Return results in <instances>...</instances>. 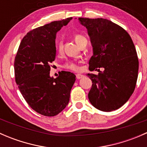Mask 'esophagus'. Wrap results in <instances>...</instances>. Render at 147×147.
<instances>
[{
	"instance_id": "1",
	"label": "esophagus",
	"mask_w": 147,
	"mask_h": 147,
	"mask_svg": "<svg viewBox=\"0 0 147 147\" xmlns=\"http://www.w3.org/2000/svg\"><path fill=\"white\" fill-rule=\"evenodd\" d=\"M83 77H84V75H81V74H77L76 75L77 79H81V78H83Z\"/></svg>"
}]
</instances>
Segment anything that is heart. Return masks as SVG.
I'll return each instance as SVG.
<instances>
[{"instance_id": "b5f03b06", "label": "heart", "mask_w": 147, "mask_h": 147, "mask_svg": "<svg viewBox=\"0 0 147 147\" xmlns=\"http://www.w3.org/2000/svg\"><path fill=\"white\" fill-rule=\"evenodd\" d=\"M74 39H75V42L78 44V45L80 44L81 42H82L83 40H86V38H84L83 35H81V34H75L74 35ZM57 50L58 53H61L62 51H63V44L60 41L57 42ZM64 67L66 68V69H70V70L73 71H78L80 69V66L78 65V63L74 61H69L67 62L64 65Z\"/></svg>"}]
</instances>
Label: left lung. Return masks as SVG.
I'll return each mask as SVG.
<instances>
[{"mask_svg":"<svg viewBox=\"0 0 147 147\" xmlns=\"http://www.w3.org/2000/svg\"><path fill=\"white\" fill-rule=\"evenodd\" d=\"M87 29L93 47L87 74L92 84L88 94L92 105L99 110L111 112L126 103L135 89L139 60L135 46L128 32L116 23L103 18H79Z\"/></svg>","mask_w":147,"mask_h":147,"instance_id":"left-lung-1","label":"left lung"}]
</instances>
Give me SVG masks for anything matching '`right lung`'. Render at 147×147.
I'll return each mask as SVG.
<instances>
[{
  "instance_id": "1",
  "label": "right lung",
  "mask_w": 147,
  "mask_h": 147,
  "mask_svg": "<svg viewBox=\"0 0 147 147\" xmlns=\"http://www.w3.org/2000/svg\"><path fill=\"white\" fill-rule=\"evenodd\" d=\"M72 18L54 21L29 31L22 40L15 57L16 84L29 106L40 115L53 117L66 107L75 81L73 73L61 71L50 78L55 59V36Z\"/></svg>"
}]
</instances>
